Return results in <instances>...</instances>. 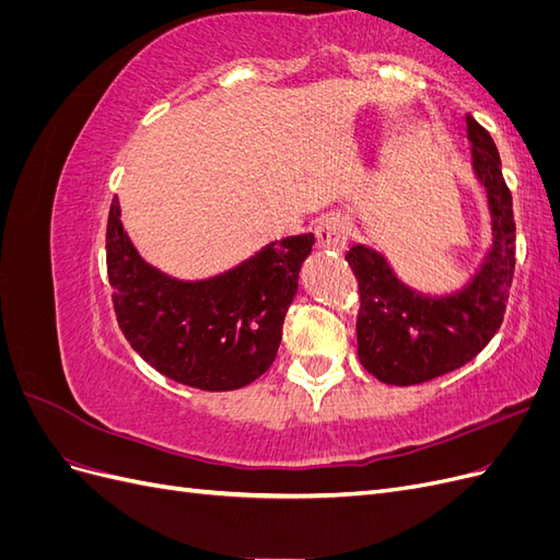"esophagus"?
<instances>
[{"label": "esophagus", "instance_id": "34e87169", "mask_svg": "<svg viewBox=\"0 0 560 560\" xmlns=\"http://www.w3.org/2000/svg\"><path fill=\"white\" fill-rule=\"evenodd\" d=\"M348 233H350V224L346 222V219L338 214H329L322 219L317 226V243L322 249L343 252L346 243H348Z\"/></svg>", "mask_w": 560, "mask_h": 560}]
</instances>
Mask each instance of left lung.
<instances>
[{"label": "left lung", "mask_w": 560, "mask_h": 560, "mask_svg": "<svg viewBox=\"0 0 560 560\" xmlns=\"http://www.w3.org/2000/svg\"><path fill=\"white\" fill-rule=\"evenodd\" d=\"M465 121L471 171L486 189L493 235L465 287L448 294H422L397 278L378 249L352 245L346 254L362 294L360 362L387 385H418L460 369L502 325L516 264L512 194L490 132L471 114Z\"/></svg>", "instance_id": "8db88e82"}]
</instances>
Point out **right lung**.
I'll use <instances>...</instances> for the list:
<instances>
[{"mask_svg":"<svg viewBox=\"0 0 560 560\" xmlns=\"http://www.w3.org/2000/svg\"><path fill=\"white\" fill-rule=\"evenodd\" d=\"M315 235L273 241L206 280H177L147 264L112 200L107 273L118 327L159 374L208 393L257 381L273 364L282 322L299 290V270Z\"/></svg>","mask_w":560,"mask_h":560,"instance_id":"1","label":"right lung"}]
</instances>
